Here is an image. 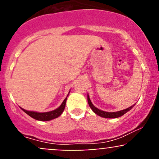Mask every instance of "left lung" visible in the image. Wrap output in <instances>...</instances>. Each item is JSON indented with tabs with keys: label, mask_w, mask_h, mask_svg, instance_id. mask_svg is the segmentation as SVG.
<instances>
[{
	"label": "left lung",
	"mask_w": 159,
	"mask_h": 159,
	"mask_svg": "<svg viewBox=\"0 0 159 159\" xmlns=\"http://www.w3.org/2000/svg\"><path fill=\"white\" fill-rule=\"evenodd\" d=\"M87 101H88V104H89V105H90V107H91V109H92L93 111L95 114L98 115V116H102V117H105V118L120 117V116H123V115L125 114V113H127L129 111H130L131 109L132 108L133 106H134V105L133 106L129 107V108H126V109H125V110H123V111H116V112H106V111H103L99 110V109L96 108V107H95L93 105L92 102H91L90 98H89V96H87Z\"/></svg>",
	"instance_id": "1"
}]
</instances>
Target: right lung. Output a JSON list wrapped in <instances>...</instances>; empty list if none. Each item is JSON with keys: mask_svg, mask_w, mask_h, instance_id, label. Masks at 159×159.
<instances>
[{"mask_svg": "<svg viewBox=\"0 0 159 159\" xmlns=\"http://www.w3.org/2000/svg\"><path fill=\"white\" fill-rule=\"evenodd\" d=\"M66 99H67V97L65 98L64 101L63 102V103L61 104V105L58 107V108H57L56 110H54L52 111H49V112L38 113V112H34V111H28L22 108L21 109H22V111H25L27 114H28L29 116H31V117L34 118V119L40 120V121H48V120H51L54 119V118L58 117L60 115H61V114L63 113V111L65 108Z\"/></svg>", "mask_w": 159, "mask_h": 159, "instance_id": "right-lung-1", "label": "right lung"}]
</instances>
